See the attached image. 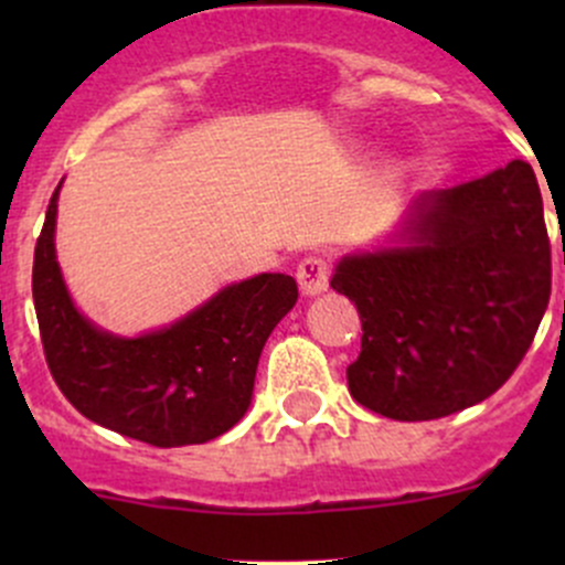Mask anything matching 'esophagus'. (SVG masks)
I'll return each mask as SVG.
<instances>
[{"mask_svg":"<svg viewBox=\"0 0 565 565\" xmlns=\"http://www.w3.org/2000/svg\"><path fill=\"white\" fill-rule=\"evenodd\" d=\"M298 284H300V292L315 298V295L328 292V281H330V265L328 259L322 256H306L303 262L298 265Z\"/></svg>","mask_w":565,"mask_h":565,"instance_id":"esophagus-1","label":"esophagus"}]
</instances>
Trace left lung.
Segmentation results:
<instances>
[{"label": "left lung", "instance_id": "1", "mask_svg": "<svg viewBox=\"0 0 565 565\" xmlns=\"http://www.w3.org/2000/svg\"><path fill=\"white\" fill-rule=\"evenodd\" d=\"M358 306L352 398L393 420H431L492 396L514 374L550 303L552 259L525 161L413 199L385 248L335 265Z\"/></svg>", "mask_w": 565, "mask_h": 565}]
</instances>
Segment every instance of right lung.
Returning a JSON list of instances; mask_svg holds the SVG:
<instances>
[{
  "instance_id": "right-lung-1",
  "label": "right lung",
  "mask_w": 565,
  "mask_h": 565,
  "mask_svg": "<svg viewBox=\"0 0 565 565\" xmlns=\"http://www.w3.org/2000/svg\"><path fill=\"white\" fill-rule=\"evenodd\" d=\"M56 185L35 246L32 298L51 377L95 424L158 448L199 446L246 415L262 347L298 303V284L259 273L136 339L89 322L56 262Z\"/></svg>"
}]
</instances>
